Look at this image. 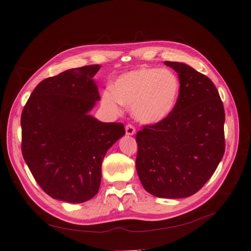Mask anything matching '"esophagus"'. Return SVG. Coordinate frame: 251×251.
<instances>
[{
  "label": "esophagus",
  "mask_w": 251,
  "mask_h": 251,
  "mask_svg": "<svg viewBox=\"0 0 251 251\" xmlns=\"http://www.w3.org/2000/svg\"><path fill=\"white\" fill-rule=\"evenodd\" d=\"M125 129H126V135H128V136H132V135H135V134H136V128H135V127L132 126L131 124L126 125Z\"/></svg>",
  "instance_id": "1"
}]
</instances>
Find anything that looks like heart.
I'll return each mask as SVG.
<instances>
[{
  "instance_id": "heart-1",
  "label": "heart",
  "mask_w": 251,
  "mask_h": 251,
  "mask_svg": "<svg viewBox=\"0 0 251 251\" xmlns=\"http://www.w3.org/2000/svg\"><path fill=\"white\" fill-rule=\"evenodd\" d=\"M180 88L179 78L173 71L140 68L117 77L113 90L103 92L102 102L113 112H119L121 104L131 106L137 121L156 124L167 119L176 108Z\"/></svg>"
}]
</instances>
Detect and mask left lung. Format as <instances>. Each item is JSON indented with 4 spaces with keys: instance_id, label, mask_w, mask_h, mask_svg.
<instances>
[{
    "instance_id": "8db88e82",
    "label": "left lung",
    "mask_w": 251,
    "mask_h": 251,
    "mask_svg": "<svg viewBox=\"0 0 251 251\" xmlns=\"http://www.w3.org/2000/svg\"><path fill=\"white\" fill-rule=\"evenodd\" d=\"M178 73L177 105L164 121L136 135V168L149 193L182 199L201 190L225 154V108L204 74L182 62L165 61Z\"/></svg>"
}]
</instances>
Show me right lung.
<instances>
[{"label": "right lung", "mask_w": 251, "mask_h": 251, "mask_svg": "<svg viewBox=\"0 0 251 251\" xmlns=\"http://www.w3.org/2000/svg\"><path fill=\"white\" fill-rule=\"evenodd\" d=\"M99 69L85 66L43 79L21 113L23 156L37 184L55 200L93 199L106 151L125 135L122 123L88 114L100 100L93 79Z\"/></svg>", "instance_id": "1"}]
</instances>
